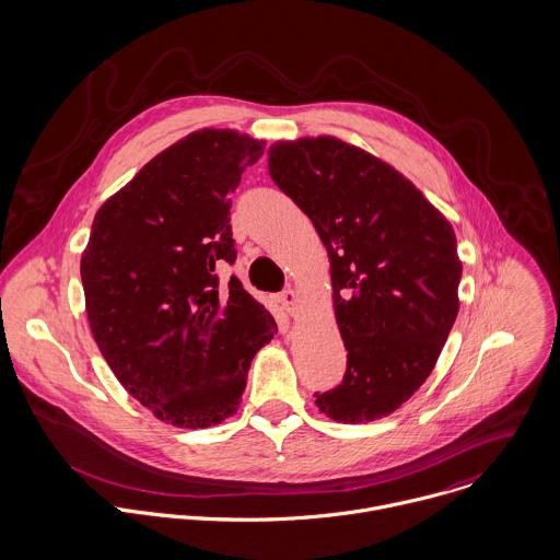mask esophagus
I'll use <instances>...</instances> for the list:
<instances>
[{"instance_id": "34e87169", "label": "esophagus", "mask_w": 560, "mask_h": 560, "mask_svg": "<svg viewBox=\"0 0 560 560\" xmlns=\"http://www.w3.org/2000/svg\"><path fill=\"white\" fill-rule=\"evenodd\" d=\"M277 301L281 303V307H283L290 316H296V312H299V294H296L294 290H285L283 294H279Z\"/></svg>"}]
</instances>
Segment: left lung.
<instances>
[{
	"label": "left lung",
	"instance_id": "1",
	"mask_svg": "<svg viewBox=\"0 0 560 560\" xmlns=\"http://www.w3.org/2000/svg\"><path fill=\"white\" fill-rule=\"evenodd\" d=\"M268 173L329 253L348 368L316 405L341 424L387 418L429 378L456 320L454 229L392 164L336 136L277 140Z\"/></svg>",
	"mask_w": 560,
	"mask_h": 560
}]
</instances>
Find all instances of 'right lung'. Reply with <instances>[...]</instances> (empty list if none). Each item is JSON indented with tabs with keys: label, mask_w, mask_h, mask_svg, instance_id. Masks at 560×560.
I'll return each mask as SVG.
<instances>
[{
	"label": "right lung",
	"mask_w": 560,
	"mask_h": 560,
	"mask_svg": "<svg viewBox=\"0 0 560 560\" xmlns=\"http://www.w3.org/2000/svg\"><path fill=\"white\" fill-rule=\"evenodd\" d=\"M264 140L203 127L149 160L100 208L82 253L93 337L118 383L158 420L210 429L242 400L250 359L277 323L233 264L231 192Z\"/></svg>",
	"instance_id": "right-lung-1"
}]
</instances>
